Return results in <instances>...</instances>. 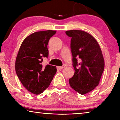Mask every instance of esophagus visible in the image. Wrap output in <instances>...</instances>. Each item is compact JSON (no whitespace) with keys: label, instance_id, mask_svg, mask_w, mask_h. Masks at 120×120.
<instances>
[{"label":"esophagus","instance_id":"34e87169","mask_svg":"<svg viewBox=\"0 0 120 120\" xmlns=\"http://www.w3.org/2000/svg\"><path fill=\"white\" fill-rule=\"evenodd\" d=\"M65 67V64H63V66L60 67V66H57V68L58 69H62Z\"/></svg>","mask_w":120,"mask_h":120}]
</instances>
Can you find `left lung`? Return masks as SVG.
<instances>
[{
	"instance_id": "obj_1",
	"label": "left lung",
	"mask_w": 120,
	"mask_h": 120,
	"mask_svg": "<svg viewBox=\"0 0 120 120\" xmlns=\"http://www.w3.org/2000/svg\"><path fill=\"white\" fill-rule=\"evenodd\" d=\"M65 33L71 38L70 47L75 70L69 80V85L77 92L85 94L99 85L104 69L102 52L97 40L88 33L70 30Z\"/></svg>"
}]
</instances>
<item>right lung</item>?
I'll use <instances>...</instances> for the list:
<instances>
[{
    "label": "right lung",
    "instance_id": "1",
    "mask_svg": "<svg viewBox=\"0 0 120 120\" xmlns=\"http://www.w3.org/2000/svg\"><path fill=\"white\" fill-rule=\"evenodd\" d=\"M56 30L40 31L24 39L21 44L15 62L18 78L28 91L34 94H41L48 87L56 73L55 66L41 64L42 58L47 57L49 41Z\"/></svg>",
    "mask_w": 120,
    "mask_h": 120
}]
</instances>
